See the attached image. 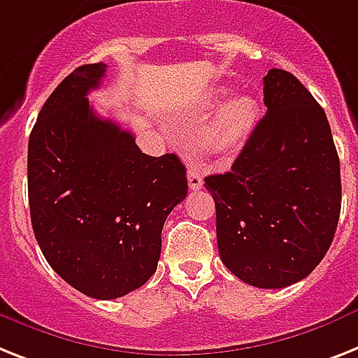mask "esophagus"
I'll list each match as a JSON object with an SVG mask.
<instances>
[{
    "label": "esophagus",
    "mask_w": 358,
    "mask_h": 358,
    "mask_svg": "<svg viewBox=\"0 0 358 358\" xmlns=\"http://www.w3.org/2000/svg\"><path fill=\"white\" fill-rule=\"evenodd\" d=\"M187 182L191 191H199V189H202V185H204L202 174L199 173V169H194V167H189L187 169Z\"/></svg>",
    "instance_id": "obj_1"
}]
</instances>
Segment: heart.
Here are the masks:
<instances>
[{
	"mask_svg": "<svg viewBox=\"0 0 358 358\" xmlns=\"http://www.w3.org/2000/svg\"><path fill=\"white\" fill-rule=\"evenodd\" d=\"M226 95H228L226 90H219L215 101H220ZM257 119H259V110L254 99L248 95L229 99L206 129L202 136L204 147L215 156H222V158L234 156L250 138V134L257 124Z\"/></svg>",
	"mask_w": 358,
	"mask_h": 358,
	"instance_id": "obj_1",
	"label": "heart"
}]
</instances>
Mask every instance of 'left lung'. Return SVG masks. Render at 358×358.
Here are the masks:
<instances>
[{
	"label": "left lung",
	"mask_w": 358,
	"mask_h": 358,
	"mask_svg": "<svg viewBox=\"0 0 358 358\" xmlns=\"http://www.w3.org/2000/svg\"><path fill=\"white\" fill-rule=\"evenodd\" d=\"M264 83L266 113L224 174L206 176L226 268L259 289L303 280L327 254L340 217V159L325 112L285 69Z\"/></svg>",
	"instance_id": "left-lung-1"
}]
</instances>
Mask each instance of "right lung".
Returning <instances> with one entry per match:
<instances>
[{
	"label": "right lung",
	"mask_w": 358,
	"mask_h": 358,
	"mask_svg": "<svg viewBox=\"0 0 358 358\" xmlns=\"http://www.w3.org/2000/svg\"><path fill=\"white\" fill-rule=\"evenodd\" d=\"M106 64H84L49 95L29 138V208L51 268L78 292L115 300L156 272L167 215L187 194L176 154L154 158L99 117L86 95Z\"/></svg>",
	"instance_id": "add662e5"
}]
</instances>
